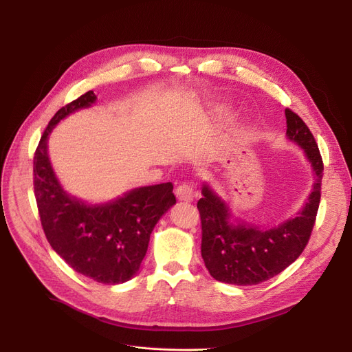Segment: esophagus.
Masks as SVG:
<instances>
[{"mask_svg":"<svg viewBox=\"0 0 352 352\" xmlns=\"http://www.w3.org/2000/svg\"><path fill=\"white\" fill-rule=\"evenodd\" d=\"M175 195L179 201L191 202L195 197V191L192 190V187L188 186V184H181V186H178L175 190Z\"/></svg>","mask_w":352,"mask_h":352,"instance_id":"esophagus-1","label":"esophagus"}]
</instances>
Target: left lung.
<instances>
[{
  "label": "left lung",
  "instance_id": "1",
  "mask_svg": "<svg viewBox=\"0 0 352 352\" xmlns=\"http://www.w3.org/2000/svg\"><path fill=\"white\" fill-rule=\"evenodd\" d=\"M287 137L298 144L316 174L312 191L302 210L285 223L260 228L231 221V211L208 184H202L197 208L201 217V255L212 278L235 285H255L267 281L291 265L304 251L311 236L321 199L324 164L316 138L307 124L285 109Z\"/></svg>",
  "mask_w": 352,
  "mask_h": 352
}]
</instances>
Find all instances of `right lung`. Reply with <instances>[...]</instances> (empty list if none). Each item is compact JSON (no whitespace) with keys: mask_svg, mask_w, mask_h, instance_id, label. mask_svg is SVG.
Returning <instances> with one entry per match:
<instances>
[{"mask_svg":"<svg viewBox=\"0 0 352 352\" xmlns=\"http://www.w3.org/2000/svg\"><path fill=\"white\" fill-rule=\"evenodd\" d=\"M97 96L88 91L60 108L48 122L34 154V194L50 245L74 270L97 283L122 284L140 270L158 219L175 204L173 184L141 187L89 206L68 195L48 158V135L63 118L88 108Z\"/></svg>","mask_w":352,"mask_h":352,"instance_id":"add662e5","label":"right lung"}]
</instances>
